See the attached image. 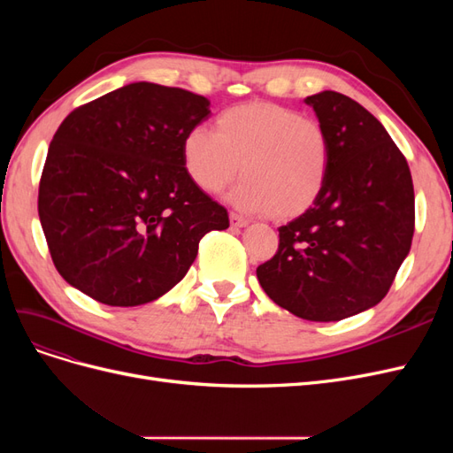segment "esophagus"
I'll list each match as a JSON object with an SVG mask.
<instances>
[{
	"label": "esophagus",
	"mask_w": 453,
	"mask_h": 453,
	"mask_svg": "<svg viewBox=\"0 0 453 453\" xmlns=\"http://www.w3.org/2000/svg\"><path fill=\"white\" fill-rule=\"evenodd\" d=\"M230 225L236 226V228H243V226L250 225V221H248V219H243L242 215L230 211Z\"/></svg>",
	"instance_id": "obj_1"
}]
</instances>
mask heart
Listing matches in <instances>:
<instances>
[{
	"label": "heart",
	"instance_id": "b5f03b06",
	"mask_svg": "<svg viewBox=\"0 0 453 453\" xmlns=\"http://www.w3.org/2000/svg\"><path fill=\"white\" fill-rule=\"evenodd\" d=\"M183 166L203 193H219L238 170L243 180L230 200L240 210L291 221L321 196L331 143L321 122L273 102L232 105L217 117V132L188 128Z\"/></svg>",
	"mask_w": 453,
	"mask_h": 453
}]
</instances>
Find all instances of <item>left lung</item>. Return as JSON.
<instances>
[{"label": "left lung", "mask_w": 453, "mask_h": 453, "mask_svg": "<svg viewBox=\"0 0 453 453\" xmlns=\"http://www.w3.org/2000/svg\"><path fill=\"white\" fill-rule=\"evenodd\" d=\"M331 143L321 196L280 226L278 251L257 268L265 293L308 321H340L376 306L414 236L408 162L381 122L348 96H308Z\"/></svg>", "instance_id": "obj_1"}]
</instances>
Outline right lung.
Instances as JSON below:
<instances>
[{"instance_id":"1","label":"right lung","mask_w":453,"mask_h":453,"mask_svg":"<svg viewBox=\"0 0 453 453\" xmlns=\"http://www.w3.org/2000/svg\"><path fill=\"white\" fill-rule=\"evenodd\" d=\"M210 113L200 94L132 83L62 120L37 210L67 283L107 306L147 304L185 278L208 232L228 228L181 157L185 132Z\"/></svg>"}]
</instances>
